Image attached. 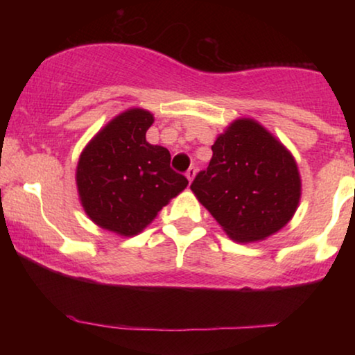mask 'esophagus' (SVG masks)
Returning a JSON list of instances; mask_svg holds the SVG:
<instances>
[{
	"label": "esophagus",
	"instance_id": "1",
	"mask_svg": "<svg viewBox=\"0 0 355 355\" xmlns=\"http://www.w3.org/2000/svg\"><path fill=\"white\" fill-rule=\"evenodd\" d=\"M196 168H193V166H191V168H189L187 169V171H186V178L189 179V182H192L193 181V178H196Z\"/></svg>",
	"mask_w": 355,
	"mask_h": 355
}]
</instances>
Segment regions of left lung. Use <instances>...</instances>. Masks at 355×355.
I'll list each match as a JSON object with an SVG mask.
<instances>
[{"label":"left lung","instance_id":"8db88e82","mask_svg":"<svg viewBox=\"0 0 355 355\" xmlns=\"http://www.w3.org/2000/svg\"><path fill=\"white\" fill-rule=\"evenodd\" d=\"M211 150L210 164L191 189L232 241H261L288 225L302 184L294 157L273 134L241 118L218 135Z\"/></svg>","mask_w":355,"mask_h":355}]
</instances>
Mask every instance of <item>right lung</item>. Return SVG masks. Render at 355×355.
Masks as SVG:
<instances>
[{
  "instance_id": "right-lung-1",
  "label": "right lung",
  "mask_w": 355,
  "mask_h": 355,
  "mask_svg": "<svg viewBox=\"0 0 355 355\" xmlns=\"http://www.w3.org/2000/svg\"><path fill=\"white\" fill-rule=\"evenodd\" d=\"M152 124L147 110L124 111L87 144L77 163V191L87 216L119 236L139 234L189 184L169 166L168 150L147 142Z\"/></svg>"
}]
</instances>
